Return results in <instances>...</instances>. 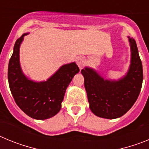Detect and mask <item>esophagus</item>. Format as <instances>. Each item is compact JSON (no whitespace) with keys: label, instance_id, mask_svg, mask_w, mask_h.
Segmentation results:
<instances>
[{"label":"esophagus","instance_id":"esophagus-1","mask_svg":"<svg viewBox=\"0 0 149 149\" xmlns=\"http://www.w3.org/2000/svg\"><path fill=\"white\" fill-rule=\"evenodd\" d=\"M76 63H77V65H78L79 68H82L84 65V63H85V61H84V58H82V57H78L77 59V60H76Z\"/></svg>","mask_w":149,"mask_h":149}]
</instances>
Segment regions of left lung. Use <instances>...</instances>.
<instances>
[{"label":"left lung","mask_w":149,"mask_h":149,"mask_svg":"<svg viewBox=\"0 0 149 149\" xmlns=\"http://www.w3.org/2000/svg\"><path fill=\"white\" fill-rule=\"evenodd\" d=\"M131 59L125 75L118 81L104 80L93 68L81 70L89 108L93 113L104 119H116L125 114L137 99L143 80V65L136 43L127 36Z\"/></svg>","instance_id":"1"}]
</instances>
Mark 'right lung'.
I'll list each match as a JSON object with an SVG mask.
<instances>
[{
  "label": "right lung",
  "mask_w": 149,
  "mask_h": 149,
  "mask_svg": "<svg viewBox=\"0 0 149 149\" xmlns=\"http://www.w3.org/2000/svg\"><path fill=\"white\" fill-rule=\"evenodd\" d=\"M24 33L16 40L8 66V81L15 103L27 116L35 119L54 116L61 108L65 90L80 69L75 63L63 65L46 81L35 82L27 78L22 70L19 48Z\"/></svg>",
  "instance_id": "right-lung-1"
}]
</instances>
